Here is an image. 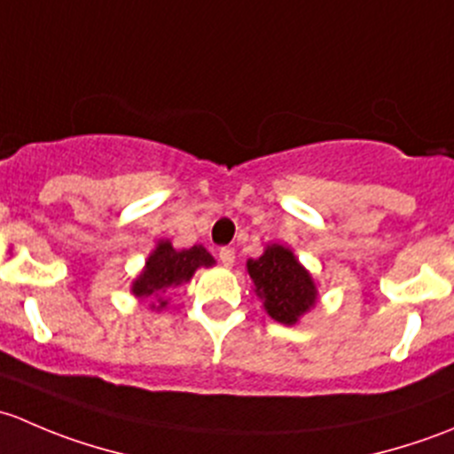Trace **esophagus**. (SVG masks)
Here are the masks:
<instances>
[{"instance_id":"34e87169","label":"esophagus","mask_w":454,"mask_h":454,"mask_svg":"<svg viewBox=\"0 0 454 454\" xmlns=\"http://www.w3.org/2000/svg\"><path fill=\"white\" fill-rule=\"evenodd\" d=\"M219 261H222L223 268H231V265L235 263V250L222 248V250H219Z\"/></svg>"}]
</instances>
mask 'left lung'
<instances>
[{"instance_id": "left-lung-1", "label": "left lung", "mask_w": 454, "mask_h": 454, "mask_svg": "<svg viewBox=\"0 0 454 454\" xmlns=\"http://www.w3.org/2000/svg\"><path fill=\"white\" fill-rule=\"evenodd\" d=\"M254 292L263 301L265 312L281 325H296L316 305V283L286 246L270 244L259 259L246 263Z\"/></svg>"}]
</instances>
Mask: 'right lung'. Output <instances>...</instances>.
Instances as JSON below:
<instances>
[{
    "mask_svg": "<svg viewBox=\"0 0 454 454\" xmlns=\"http://www.w3.org/2000/svg\"><path fill=\"white\" fill-rule=\"evenodd\" d=\"M215 259L210 256L204 246H193L186 250H176L171 241H158L153 253L146 259L145 270L131 283V292L138 299H158V305H151L153 309H162L167 301L162 294L171 287L189 283L198 268H210Z\"/></svg>",
    "mask_w": 454,
    "mask_h": 454,
    "instance_id": "right-lung-1",
    "label": "right lung"
}]
</instances>
